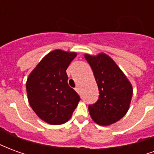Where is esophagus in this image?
I'll list each match as a JSON object with an SVG mask.
<instances>
[{
  "label": "esophagus",
  "mask_w": 154,
  "mask_h": 154,
  "mask_svg": "<svg viewBox=\"0 0 154 154\" xmlns=\"http://www.w3.org/2000/svg\"><path fill=\"white\" fill-rule=\"evenodd\" d=\"M75 90H76V91H77V93L78 94H81V90H80V87H77L76 88H75Z\"/></svg>",
  "instance_id": "34e87169"
}]
</instances>
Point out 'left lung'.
I'll return each mask as SVG.
<instances>
[{
    "instance_id": "1",
    "label": "left lung",
    "mask_w": 154,
    "mask_h": 154,
    "mask_svg": "<svg viewBox=\"0 0 154 154\" xmlns=\"http://www.w3.org/2000/svg\"><path fill=\"white\" fill-rule=\"evenodd\" d=\"M93 71L99 89V99L88 110L91 119L100 125H110L125 116L129 110L133 87L117 64L108 55L85 54Z\"/></svg>"
}]
</instances>
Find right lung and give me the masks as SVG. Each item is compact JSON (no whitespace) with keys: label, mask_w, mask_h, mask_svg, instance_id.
I'll use <instances>...</instances> for the list:
<instances>
[{"label":"right lung","mask_w":154,"mask_h":154,"mask_svg":"<svg viewBox=\"0 0 154 154\" xmlns=\"http://www.w3.org/2000/svg\"><path fill=\"white\" fill-rule=\"evenodd\" d=\"M74 52L56 49L48 54L29 75L26 91L35 114L48 124L62 125L70 119L81 100L67 83V67Z\"/></svg>","instance_id":"add662e5"}]
</instances>
